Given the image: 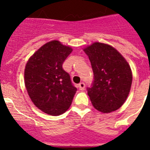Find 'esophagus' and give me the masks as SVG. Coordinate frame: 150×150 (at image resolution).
<instances>
[{"mask_svg":"<svg viewBox=\"0 0 150 150\" xmlns=\"http://www.w3.org/2000/svg\"><path fill=\"white\" fill-rule=\"evenodd\" d=\"M85 86H86V85H85L84 83H80L78 85V88L81 90V91H83V90H84Z\"/></svg>","mask_w":150,"mask_h":150,"instance_id":"obj_1","label":"esophagus"}]
</instances>
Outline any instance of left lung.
Wrapping results in <instances>:
<instances>
[{"mask_svg": "<svg viewBox=\"0 0 150 150\" xmlns=\"http://www.w3.org/2000/svg\"><path fill=\"white\" fill-rule=\"evenodd\" d=\"M94 74L91 88H87L91 104L100 112L107 113L122 106L132 83L131 67L112 46L94 43L85 48Z\"/></svg>", "mask_w": 150, "mask_h": 150, "instance_id": "left-lung-1", "label": "left lung"}]
</instances>
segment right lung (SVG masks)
<instances>
[{
  "mask_svg": "<svg viewBox=\"0 0 150 150\" xmlns=\"http://www.w3.org/2000/svg\"><path fill=\"white\" fill-rule=\"evenodd\" d=\"M72 50L52 40L36 51L26 64L25 84L29 97L38 109L51 116L66 112L76 91L62 67Z\"/></svg>",
  "mask_w": 150,
  "mask_h": 150,
  "instance_id": "1",
  "label": "right lung"
}]
</instances>
